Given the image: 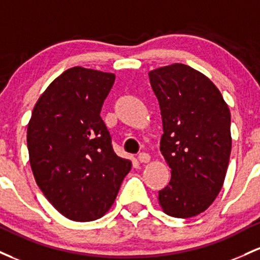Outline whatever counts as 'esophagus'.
<instances>
[{"instance_id":"obj_1","label":"esophagus","mask_w":260,"mask_h":260,"mask_svg":"<svg viewBox=\"0 0 260 260\" xmlns=\"http://www.w3.org/2000/svg\"><path fill=\"white\" fill-rule=\"evenodd\" d=\"M138 159L141 163H148V162H150V154L145 153V152H141L138 156Z\"/></svg>"}]
</instances>
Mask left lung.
<instances>
[{
    "instance_id": "obj_1",
    "label": "left lung",
    "mask_w": 260,
    "mask_h": 260,
    "mask_svg": "<svg viewBox=\"0 0 260 260\" xmlns=\"http://www.w3.org/2000/svg\"><path fill=\"white\" fill-rule=\"evenodd\" d=\"M159 103V150L171 180L158 191L169 216L189 218L205 211L222 188L231 154V113L222 94L201 72L172 63L148 72Z\"/></svg>"
}]
</instances>
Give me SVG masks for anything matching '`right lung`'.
Instances as JSON below:
<instances>
[{
	"mask_svg": "<svg viewBox=\"0 0 260 260\" xmlns=\"http://www.w3.org/2000/svg\"><path fill=\"white\" fill-rule=\"evenodd\" d=\"M115 75L76 66L49 84L27 130L38 186L61 215L77 222L112 208L131 161L119 157L101 118Z\"/></svg>",
	"mask_w": 260,
	"mask_h": 260,
	"instance_id": "1",
	"label": "right lung"
}]
</instances>
